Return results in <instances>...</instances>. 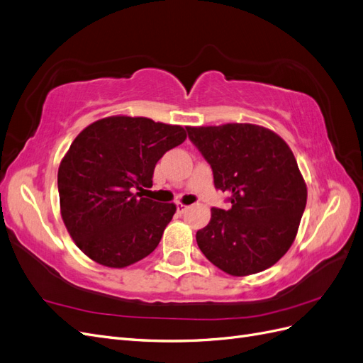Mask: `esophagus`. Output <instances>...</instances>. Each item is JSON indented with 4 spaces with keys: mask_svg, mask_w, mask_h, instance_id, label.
Instances as JSON below:
<instances>
[{
    "mask_svg": "<svg viewBox=\"0 0 363 363\" xmlns=\"http://www.w3.org/2000/svg\"><path fill=\"white\" fill-rule=\"evenodd\" d=\"M186 211H188V206H186V204H183V203H179L177 204V212L182 215V213H184Z\"/></svg>",
    "mask_w": 363,
    "mask_h": 363,
    "instance_id": "1",
    "label": "esophagus"
}]
</instances>
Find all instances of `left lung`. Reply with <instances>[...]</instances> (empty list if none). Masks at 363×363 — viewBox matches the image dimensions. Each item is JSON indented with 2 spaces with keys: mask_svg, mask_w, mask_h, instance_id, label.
<instances>
[{
  "mask_svg": "<svg viewBox=\"0 0 363 363\" xmlns=\"http://www.w3.org/2000/svg\"><path fill=\"white\" fill-rule=\"evenodd\" d=\"M211 163L215 186L232 194V208H212L196 244L215 267L235 277L265 271L295 240L307 186L289 145L256 124L186 127Z\"/></svg>",
  "mask_w": 363,
  "mask_h": 363,
  "instance_id": "8db88e82",
  "label": "left lung"
}]
</instances>
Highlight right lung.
<instances>
[{"label":"right lung","instance_id":"obj_1","mask_svg":"<svg viewBox=\"0 0 363 363\" xmlns=\"http://www.w3.org/2000/svg\"><path fill=\"white\" fill-rule=\"evenodd\" d=\"M186 136L182 125L115 115L74 139L57 174L60 215L87 257L125 268L156 250L177 207L142 192L152 186L159 159Z\"/></svg>","mask_w":363,"mask_h":363}]
</instances>
